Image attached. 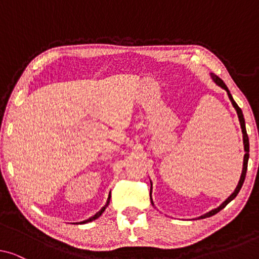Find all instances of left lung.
I'll return each instance as SVG.
<instances>
[{"label": "left lung", "instance_id": "1", "mask_svg": "<svg viewBox=\"0 0 259 259\" xmlns=\"http://www.w3.org/2000/svg\"><path fill=\"white\" fill-rule=\"evenodd\" d=\"M212 79H213V81L215 83L218 84V86H221L222 88H224V90L228 92V95H229V99L231 100L233 107H235V109L237 111V114H238V119H239V122H240V127H242V132H243V143H244V151H245V154H244V162H243V171H242V176H240V179H239V183L238 185H237L236 190L233 191V193L230 196L228 199H226L224 203H223L222 205H219V206L217 208H214V210H212L210 212H207V213H205L204 215H200L199 219H203V218H207V217H211V215H213L215 213H218L219 211L223 210L226 205H228L230 201L235 199V198L237 197V194H238V192L240 191V189H242L243 186V183L244 180H245V176H246V169H247V161H249V137H247V133H246V128H245V120H244V116H243V112L242 109H240L238 107V105L236 104V101L233 100L232 95L231 93H230L229 88L226 87V84L224 83V81H223L221 77H218L217 75H214V74H211ZM151 191H152V183H151ZM150 196H151V192H150ZM151 203H153L151 199Z\"/></svg>", "mask_w": 259, "mask_h": 259}]
</instances>
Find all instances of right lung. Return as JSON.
<instances>
[{
	"instance_id": "add662e5",
	"label": "right lung",
	"mask_w": 259,
	"mask_h": 259,
	"mask_svg": "<svg viewBox=\"0 0 259 259\" xmlns=\"http://www.w3.org/2000/svg\"><path fill=\"white\" fill-rule=\"evenodd\" d=\"M109 199H111V193H109V196H108L107 203H106V205H105V206H104V207H102L100 211H99V212H97V213H95V214L93 215V217L88 218V219H87V221H83V222L76 223V224H86V223H90V222H92V221H95V219H97V218H99V217H100V215L102 214V212H104V211L106 210V207H107V206H108V204H109Z\"/></svg>"
}]
</instances>
